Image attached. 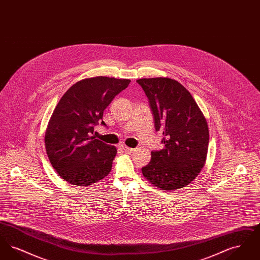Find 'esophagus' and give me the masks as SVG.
<instances>
[{
    "mask_svg": "<svg viewBox=\"0 0 260 260\" xmlns=\"http://www.w3.org/2000/svg\"><path fill=\"white\" fill-rule=\"evenodd\" d=\"M122 148L124 150V153H126V154H132L136 150V149L129 148V147H126V146H123Z\"/></svg>",
    "mask_w": 260,
    "mask_h": 260,
    "instance_id": "obj_1",
    "label": "esophagus"
}]
</instances>
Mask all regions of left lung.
Returning <instances> with one entry per match:
<instances>
[{
	"mask_svg": "<svg viewBox=\"0 0 260 260\" xmlns=\"http://www.w3.org/2000/svg\"><path fill=\"white\" fill-rule=\"evenodd\" d=\"M164 148L151 152L143 176L161 190L183 188L196 178L207 159L208 123L190 92L169 78L139 79Z\"/></svg>",
	"mask_w": 260,
	"mask_h": 260,
	"instance_id": "8db88e82",
	"label": "left lung"
}]
</instances>
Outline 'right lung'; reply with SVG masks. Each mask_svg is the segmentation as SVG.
Segmentation results:
<instances>
[{
	"mask_svg": "<svg viewBox=\"0 0 260 260\" xmlns=\"http://www.w3.org/2000/svg\"><path fill=\"white\" fill-rule=\"evenodd\" d=\"M126 79L94 77L77 82L59 100L45 136L48 157L64 180L88 186L104 178L117 154L93 136L103 112L114 98L127 87Z\"/></svg>",
	"mask_w": 260,
	"mask_h": 260,
	"instance_id": "right-lung-1",
	"label": "right lung"
}]
</instances>
